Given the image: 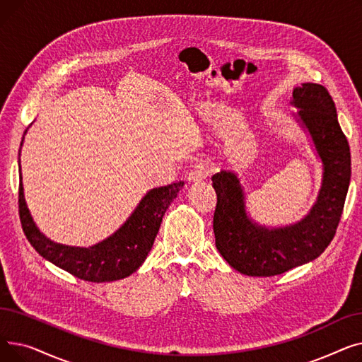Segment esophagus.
<instances>
[{
  "mask_svg": "<svg viewBox=\"0 0 362 362\" xmlns=\"http://www.w3.org/2000/svg\"><path fill=\"white\" fill-rule=\"evenodd\" d=\"M206 176H208V168L204 164H197L187 173V180L191 183H198L206 179Z\"/></svg>",
  "mask_w": 362,
  "mask_h": 362,
  "instance_id": "obj_1",
  "label": "esophagus"
}]
</instances>
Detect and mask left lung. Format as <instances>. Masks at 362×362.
Instances as JSON below:
<instances>
[{
	"label": "left lung",
	"instance_id": "8db88e82",
	"mask_svg": "<svg viewBox=\"0 0 362 362\" xmlns=\"http://www.w3.org/2000/svg\"><path fill=\"white\" fill-rule=\"evenodd\" d=\"M292 112L308 133L322 164L321 186L308 214L286 226H264L246 210L238 175L220 170L213 180L217 205L213 218L216 246L232 269L254 277L286 273L320 257L332 242L351 183V151L336 105L325 86L302 83L292 92Z\"/></svg>",
	"mask_w": 362,
	"mask_h": 362
}]
</instances>
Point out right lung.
Listing matches in <instances>:
<instances>
[{
    "label": "right lung",
    "mask_w": 362,
    "mask_h": 362,
    "mask_svg": "<svg viewBox=\"0 0 362 362\" xmlns=\"http://www.w3.org/2000/svg\"><path fill=\"white\" fill-rule=\"evenodd\" d=\"M18 171H21L18 213H21L23 232L35 251L74 277L93 283L120 280L141 267L154 245L167 208L185 185L180 180L151 189L116 232L89 248H83V246L57 243L37 229L25 199L21 158H18Z\"/></svg>",
    "instance_id": "obj_1"
}]
</instances>
